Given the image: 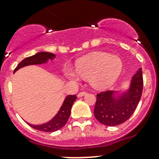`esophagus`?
Here are the masks:
<instances>
[{
	"instance_id": "1",
	"label": "esophagus",
	"mask_w": 159,
	"mask_h": 159,
	"mask_svg": "<svg viewBox=\"0 0 159 159\" xmlns=\"http://www.w3.org/2000/svg\"><path fill=\"white\" fill-rule=\"evenodd\" d=\"M86 94H87V92H79V93L78 94V95H77V96H78V98H80V97L84 96V95H85Z\"/></svg>"
}]
</instances>
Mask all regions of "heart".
<instances>
[{
	"mask_svg": "<svg viewBox=\"0 0 159 159\" xmlns=\"http://www.w3.org/2000/svg\"><path fill=\"white\" fill-rule=\"evenodd\" d=\"M75 68L80 76L89 78L93 87L104 89L112 85L120 75L123 62L118 56L95 52L77 61ZM65 75L71 81H79V76L70 67L65 70Z\"/></svg>",
	"mask_w": 159,
	"mask_h": 159,
	"instance_id": "b5f03b06",
	"label": "heart"
}]
</instances>
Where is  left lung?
Returning <instances> with one entry per match:
<instances>
[{
	"instance_id": "obj_1",
	"label": "left lung",
	"mask_w": 159,
	"mask_h": 159,
	"mask_svg": "<svg viewBox=\"0 0 159 159\" xmlns=\"http://www.w3.org/2000/svg\"><path fill=\"white\" fill-rule=\"evenodd\" d=\"M143 89L142 69L132 77L130 85L121 91H106L97 95L94 115L101 124L109 127L127 121L136 109Z\"/></svg>"
}]
</instances>
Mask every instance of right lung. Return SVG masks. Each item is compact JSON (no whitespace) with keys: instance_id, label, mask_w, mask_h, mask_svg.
<instances>
[{"instance_id":"right-lung-1","label":"right lung","mask_w":159,"mask_h":159,"mask_svg":"<svg viewBox=\"0 0 159 159\" xmlns=\"http://www.w3.org/2000/svg\"><path fill=\"white\" fill-rule=\"evenodd\" d=\"M55 57H56V55L52 53L39 52V53L33 55V56L26 57L23 61H21L18 64V65L17 66L16 68L15 69L14 73L16 72L18 70H19L20 68H22V67H26V66L47 64L49 60L53 61ZM76 98L77 97L75 95H70L66 96L64 100V102H63L62 106L60 108L57 113L48 122L40 124V125H33V124H31L29 123H27V124L30 127H32V128L43 132H54L60 130L67 124L69 116L70 115L71 107Z\"/></svg>"}]
</instances>
